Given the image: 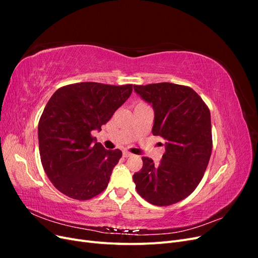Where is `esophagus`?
Instances as JSON below:
<instances>
[{"mask_svg": "<svg viewBox=\"0 0 258 258\" xmlns=\"http://www.w3.org/2000/svg\"><path fill=\"white\" fill-rule=\"evenodd\" d=\"M132 154L131 153H129V152H127V151H123V153H122V156H123V157H130V156H131Z\"/></svg>", "mask_w": 258, "mask_h": 258, "instance_id": "34e87169", "label": "esophagus"}]
</instances>
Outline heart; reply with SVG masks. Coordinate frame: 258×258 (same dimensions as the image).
Returning a JSON list of instances; mask_svg holds the SVG:
<instances>
[{
    "instance_id": "obj_1",
    "label": "heart",
    "mask_w": 258,
    "mask_h": 258,
    "mask_svg": "<svg viewBox=\"0 0 258 258\" xmlns=\"http://www.w3.org/2000/svg\"><path fill=\"white\" fill-rule=\"evenodd\" d=\"M139 104H144V103H142V102H141V103H139Z\"/></svg>"
}]
</instances>
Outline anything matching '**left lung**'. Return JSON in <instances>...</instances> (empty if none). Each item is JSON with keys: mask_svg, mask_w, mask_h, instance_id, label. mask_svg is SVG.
I'll return each instance as SVG.
<instances>
[{"mask_svg": "<svg viewBox=\"0 0 258 258\" xmlns=\"http://www.w3.org/2000/svg\"><path fill=\"white\" fill-rule=\"evenodd\" d=\"M134 88L154 108L153 135L166 140L158 165L142 157L143 167L134 174L136 189L152 205H174L196 189L208 167L212 153L210 110L187 86L158 83Z\"/></svg>", "mask_w": 258, "mask_h": 258, "instance_id": "obj_1", "label": "left lung"}]
</instances>
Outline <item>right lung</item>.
<instances>
[{
  "label": "right lung",
  "instance_id": "1",
  "mask_svg": "<svg viewBox=\"0 0 258 258\" xmlns=\"http://www.w3.org/2000/svg\"><path fill=\"white\" fill-rule=\"evenodd\" d=\"M132 92V85L85 82L53 93L38 121V147L45 173L56 188L76 200L102 192L119 150H105L91 136L101 130Z\"/></svg>",
  "mask_w": 258,
  "mask_h": 258
}]
</instances>
